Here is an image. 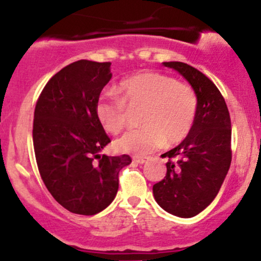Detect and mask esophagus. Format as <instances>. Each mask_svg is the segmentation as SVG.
I'll list each match as a JSON object with an SVG mask.
<instances>
[{"label":"esophagus","mask_w":261,"mask_h":261,"mask_svg":"<svg viewBox=\"0 0 261 261\" xmlns=\"http://www.w3.org/2000/svg\"><path fill=\"white\" fill-rule=\"evenodd\" d=\"M133 160H134V162H136V163L143 164V163H146V162L149 161V157H139V155H135Z\"/></svg>","instance_id":"esophagus-1"}]
</instances>
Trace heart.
I'll return each instance as SVG.
<instances>
[{"instance_id":"1","label":"heart","mask_w":261,"mask_h":261,"mask_svg":"<svg viewBox=\"0 0 261 261\" xmlns=\"http://www.w3.org/2000/svg\"><path fill=\"white\" fill-rule=\"evenodd\" d=\"M118 97L104 93L95 106L98 121L109 134H118L126 124V108H141L142 126L128 130L116 140L121 153L145 155L181 142L190 133L197 113V95L193 87L176 82L167 74L147 71L121 81Z\"/></svg>"}]
</instances>
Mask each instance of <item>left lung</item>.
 I'll return each mask as SVG.
<instances>
[{
	"label": "left lung",
	"instance_id": "8db88e82",
	"mask_svg": "<svg viewBox=\"0 0 261 261\" xmlns=\"http://www.w3.org/2000/svg\"><path fill=\"white\" fill-rule=\"evenodd\" d=\"M163 65L190 83L199 104L188 136L162 154L169 158L167 174L153 185V196L164 211L190 218L214 201L228 173L232 161L229 112L215 83L195 67L179 61Z\"/></svg>",
	"mask_w": 261,
	"mask_h": 261
}]
</instances>
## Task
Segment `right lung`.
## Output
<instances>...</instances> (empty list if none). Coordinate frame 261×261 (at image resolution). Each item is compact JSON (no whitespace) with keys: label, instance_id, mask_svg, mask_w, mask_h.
I'll return each instance as SVG.
<instances>
[{"label":"right lung","instance_id":"1","mask_svg":"<svg viewBox=\"0 0 261 261\" xmlns=\"http://www.w3.org/2000/svg\"><path fill=\"white\" fill-rule=\"evenodd\" d=\"M110 65L80 60L66 66L46 83L35 106L39 173L54 199L72 214L92 216L107 208L118 193L119 172L131 163L127 154H100L110 139L95 106L113 76Z\"/></svg>","mask_w":261,"mask_h":261}]
</instances>
